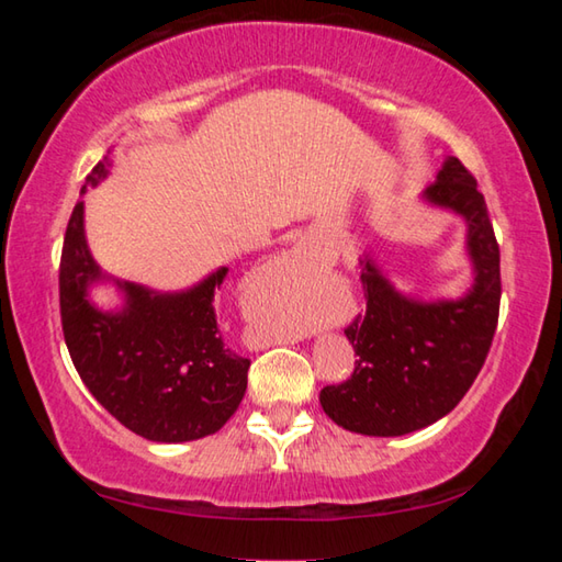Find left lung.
I'll return each instance as SVG.
<instances>
[{"label":"left lung","instance_id":"obj_1","mask_svg":"<svg viewBox=\"0 0 562 562\" xmlns=\"http://www.w3.org/2000/svg\"><path fill=\"white\" fill-rule=\"evenodd\" d=\"M418 198L465 223L471 288L453 300H418L394 288L372 252L361 255L367 315L345 329L355 374L319 392L325 414L347 431L404 436L439 422L471 389L496 335L501 252L473 176L449 156Z\"/></svg>","mask_w":562,"mask_h":562}]
</instances>
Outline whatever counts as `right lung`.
I'll use <instances>...</instances> for the list:
<instances>
[{"label": "right lung", "instance_id": "1", "mask_svg": "<svg viewBox=\"0 0 562 562\" xmlns=\"http://www.w3.org/2000/svg\"><path fill=\"white\" fill-rule=\"evenodd\" d=\"M111 160L91 170L81 195L109 176ZM227 268L193 288L158 292L99 268L83 231V201L66 227L59 304L71 361L93 398L111 416L158 443H183L221 431L240 406L250 359L225 349L213 297ZM111 281L122 304L101 311L90 288Z\"/></svg>", "mask_w": 562, "mask_h": 562}]
</instances>
